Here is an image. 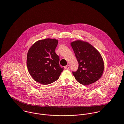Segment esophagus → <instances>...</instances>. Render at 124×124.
Here are the masks:
<instances>
[{"label": "esophagus", "mask_w": 124, "mask_h": 124, "mask_svg": "<svg viewBox=\"0 0 124 124\" xmlns=\"http://www.w3.org/2000/svg\"><path fill=\"white\" fill-rule=\"evenodd\" d=\"M65 68L66 69H69V65H67L65 66Z\"/></svg>", "instance_id": "34e87169"}]
</instances>
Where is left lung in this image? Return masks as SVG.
<instances>
[{
	"instance_id": "obj_1",
	"label": "left lung",
	"mask_w": 124,
	"mask_h": 124,
	"mask_svg": "<svg viewBox=\"0 0 124 124\" xmlns=\"http://www.w3.org/2000/svg\"><path fill=\"white\" fill-rule=\"evenodd\" d=\"M79 63L76 71H72L75 79L84 85L95 83L102 75L104 69L100 53L91 44L81 40L71 43Z\"/></svg>"
}]
</instances>
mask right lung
I'll return each mask as SVG.
<instances>
[{
  "label": "right lung",
  "instance_id": "right-lung-1",
  "mask_svg": "<svg viewBox=\"0 0 124 124\" xmlns=\"http://www.w3.org/2000/svg\"><path fill=\"white\" fill-rule=\"evenodd\" d=\"M58 41L46 39L35 42L29 49L27 66L32 77L38 83L48 85L57 81L64 69L55 53Z\"/></svg>",
  "mask_w": 124,
  "mask_h": 124
}]
</instances>
